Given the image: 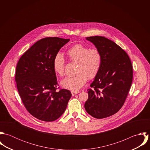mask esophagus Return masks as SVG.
<instances>
[{"label":"esophagus","mask_w":150,"mask_h":150,"mask_svg":"<svg viewBox=\"0 0 150 150\" xmlns=\"http://www.w3.org/2000/svg\"><path fill=\"white\" fill-rule=\"evenodd\" d=\"M71 92L72 96H74V95H77V93H79V91H72Z\"/></svg>","instance_id":"obj_1"}]
</instances>
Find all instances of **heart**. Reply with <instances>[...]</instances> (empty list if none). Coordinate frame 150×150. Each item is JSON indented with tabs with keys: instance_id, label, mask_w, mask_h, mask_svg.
I'll return each instance as SVG.
<instances>
[{
	"instance_id": "1",
	"label": "heart",
	"mask_w": 150,
	"mask_h": 150,
	"mask_svg": "<svg viewBox=\"0 0 150 150\" xmlns=\"http://www.w3.org/2000/svg\"><path fill=\"white\" fill-rule=\"evenodd\" d=\"M70 59L78 62L76 70L77 74L73 77H67L63 79L61 86L65 89L78 91L81 88L89 79H93L98 74L102 64V55L97 48H89L81 44L72 46L67 51ZM65 61L63 55L58 53L53 60V68L59 76L64 74Z\"/></svg>"
}]
</instances>
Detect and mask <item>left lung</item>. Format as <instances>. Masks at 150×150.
I'll list each match as a JSON object with an SVG mask.
<instances>
[{
	"label": "left lung",
	"instance_id": "left-lung-1",
	"mask_svg": "<svg viewBox=\"0 0 150 150\" xmlns=\"http://www.w3.org/2000/svg\"><path fill=\"white\" fill-rule=\"evenodd\" d=\"M92 43L102 55L100 69L88 89L86 111L102 119L117 112L128 96L133 79V69L127 52L116 43L105 37L92 36Z\"/></svg>",
	"mask_w": 150,
	"mask_h": 150
}]
</instances>
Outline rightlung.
I'll use <instances>...</instances> for the list:
<instances>
[{"label": "right lung", "instance_id": "add662e5", "mask_svg": "<svg viewBox=\"0 0 150 150\" xmlns=\"http://www.w3.org/2000/svg\"><path fill=\"white\" fill-rule=\"evenodd\" d=\"M70 39L45 38L35 43L20 58L16 82L22 101L29 113L46 122L54 121L64 112L71 96L70 91H57L53 60Z\"/></svg>", "mask_w": 150, "mask_h": 150}]
</instances>
